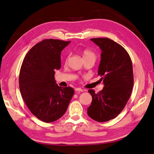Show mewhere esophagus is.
<instances>
[{"label":"esophagus","instance_id":"34e87169","mask_svg":"<svg viewBox=\"0 0 154 154\" xmlns=\"http://www.w3.org/2000/svg\"><path fill=\"white\" fill-rule=\"evenodd\" d=\"M75 91H77V92H83V90L81 88H75Z\"/></svg>","mask_w":154,"mask_h":154}]
</instances>
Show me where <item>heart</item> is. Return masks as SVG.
Listing matches in <instances>:
<instances>
[{
	"mask_svg": "<svg viewBox=\"0 0 154 154\" xmlns=\"http://www.w3.org/2000/svg\"><path fill=\"white\" fill-rule=\"evenodd\" d=\"M82 54L84 59L90 57H95V54H94V52H93L92 51H91L89 50H87V49H85V50H84L82 51Z\"/></svg>",
	"mask_w": 154,
	"mask_h": 154,
	"instance_id": "1",
	"label": "heart"
}]
</instances>
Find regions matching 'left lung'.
<instances>
[{
    "label": "left lung",
    "instance_id": "left-lung-1",
    "mask_svg": "<svg viewBox=\"0 0 154 154\" xmlns=\"http://www.w3.org/2000/svg\"><path fill=\"white\" fill-rule=\"evenodd\" d=\"M101 50L98 75L104 88L95 93H89L93 100L87 114L97 122H107L121 112L131 95L134 85L132 60L122 45L106 38H91Z\"/></svg>",
    "mask_w": 154,
    "mask_h": 154
}]
</instances>
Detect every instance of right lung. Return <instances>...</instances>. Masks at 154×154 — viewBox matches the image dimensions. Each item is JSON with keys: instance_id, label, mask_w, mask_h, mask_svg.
I'll use <instances>...</instances> for the list:
<instances>
[{"instance_id": "1", "label": "right lung", "mask_w": 154, "mask_h": 154, "mask_svg": "<svg viewBox=\"0 0 154 154\" xmlns=\"http://www.w3.org/2000/svg\"><path fill=\"white\" fill-rule=\"evenodd\" d=\"M71 41L46 39L32 47L23 60L19 87L28 109L39 120L50 123L66 112L74 94L70 87H61L55 80L61 68V52Z\"/></svg>"}]
</instances>
